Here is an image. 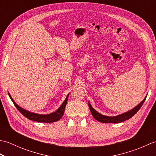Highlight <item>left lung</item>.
<instances>
[{"label":"left lung","instance_id":"1","mask_svg":"<svg viewBox=\"0 0 156 156\" xmlns=\"http://www.w3.org/2000/svg\"><path fill=\"white\" fill-rule=\"evenodd\" d=\"M146 97H145L144 100L133 109L125 112V113H122L117 116H115V117H108V116H105L99 113V112H98L95 109L92 107L90 102H88V106L89 108H90L92 115L93 116L96 120H97L99 122H103V123H109V122H111V123H117V122H121L126 120H128V119L133 117L135 113H137V112L140 110L141 106L143 105L145 99H146Z\"/></svg>","mask_w":156,"mask_h":156}]
</instances>
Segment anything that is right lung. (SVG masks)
<instances>
[{"label":"right lung","mask_w":156,"mask_h":156,"mask_svg":"<svg viewBox=\"0 0 156 156\" xmlns=\"http://www.w3.org/2000/svg\"><path fill=\"white\" fill-rule=\"evenodd\" d=\"M8 94L10 98L11 99V101H12L13 104L15 105L16 108L18 109L19 112H21L23 116H25L26 118H27L28 119H29V120L40 122H54L59 121V119L62 117L63 115H64L65 107L66 106V104H67L68 95H69V94L67 95V97H66L64 102H63L62 105L55 112H52V113L48 114V115H39V114L34 113V112H31L30 111H28L27 110H25L24 108L20 107L19 106L16 105V102L13 101V99L12 98L11 96L10 95L9 92H8Z\"/></svg>","instance_id":"obj_1"}]
</instances>
